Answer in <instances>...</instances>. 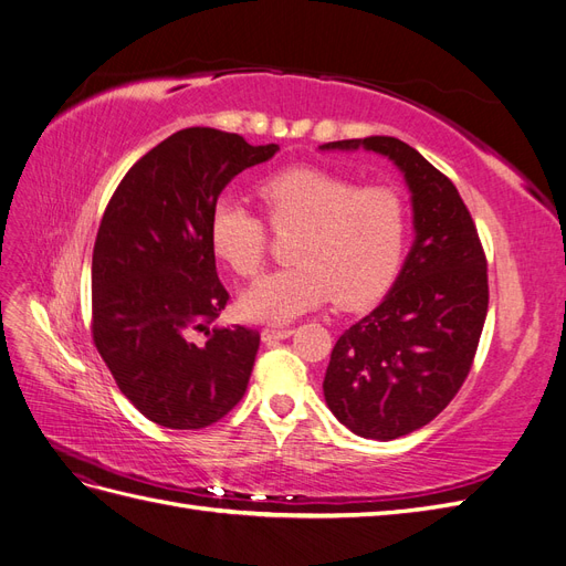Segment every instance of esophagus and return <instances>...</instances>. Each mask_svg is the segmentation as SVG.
I'll list each match as a JSON object with an SVG mask.
<instances>
[{
  "mask_svg": "<svg viewBox=\"0 0 566 566\" xmlns=\"http://www.w3.org/2000/svg\"><path fill=\"white\" fill-rule=\"evenodd\" d=\"M293 333H295V331L290 328V325H287V328H276V325H271V328H264V331H262V339H264V342L285 339V337H290Z\"/></svg>",
  "mask_w": 566,
  "mask_h": 566,
  "instance_id": "esophagus-1",
  "label": "esophagus"
}]
</instances>
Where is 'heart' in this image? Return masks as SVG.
Wrapping results in <instances>:
<instances>
[{"label":"heart","instance_id":"1","mask_svg":"<svg viewBox=\"0 0 566 566\" xmlns=\"http://www.w3.org/2000/svg\"><path fill=\"white\" fill-rule=\"evenodd\" d=\"M256 193L273 231H297L290 248L295 264L245 290V318L290 323L333 295L339 306L358 310L397 279L408 243V205L397 188L300 165L266 177ZM269 224L243 202L221 198L210 214V245L235 276L252 279L266 260Z\"/></svg>","mask_w":566,"mask_h":566}]
</instances>
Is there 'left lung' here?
Returning <instances> with one entry per match:
<instances>
[{
	"label": "left lung",
	"instance_id": "1",
	"mask_svg": "<svg viewBox=\"0 0 566 566\" xmlns=\"http://www.w3.org/2000/svg\"><path fill=\"white\" fill-rule=\"evenodd\" d=\"M358 146L403 172L416 243L389 295L337 339L323 394L354 434L389 441L432 422L465 382L489 310L486 254L458 188L416 148L394 136L321 148Z\"/></svg>",
	"mask_w": 566,
	"mask_h": 566
}]
</instances>
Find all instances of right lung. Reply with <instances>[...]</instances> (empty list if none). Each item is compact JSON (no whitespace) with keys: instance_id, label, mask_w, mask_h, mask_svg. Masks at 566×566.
Wrapping results in <instances>:
<instances>
[{"instance_id":"1","label":"right lung","mask_w":566,"mask_h":566,"mask_svg":"<svg viewBox=\"0 0 566 566\" xmlns=\"http://www.w3.org/2000/svg\"><path fill=\"white\" fill-rule=\"evenodd\" d=\"M276 144L188 127L117 184L92 256V337L119 391L169 430H202L243 399L260 333L212 328L229 302L210 214L224 186Z\"/></svg>"}]
</instances>
